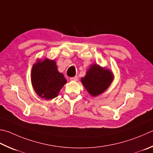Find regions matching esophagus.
I'll return each mask as SVG.
<instances>
[{"instance_id": "obj_1", "label": "esophagus", "mask_w": 153, "mask_h": 153, "mask_svg": "<svg viewBox=\"0 0 153 153\" xmlns=\"http://www.w3.org/2000/svg\"><path fill=\"white\" fill-rule=\"evenodd\" d=\"M70 80H71V81H77V76H75V77H71Z\"/></svg>"}]
</instances>
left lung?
<instances>
[{
  "mask_svg": "<svg viewBox=\"0 0 153 153\" xmlns=\"http://www.w3.org/2000/svg\"><path fill=\"white\" fill-rule=\"evenodd\" d=\"M113 79L112 72L94 64L90 67L81 81L91 96H96L103 93Z\"/></svg>",
  "mask_w": 153,
  "mask_h": 153,
  "instance_id": "8db88e82",
  "label": "left lung"
}]
</instances>
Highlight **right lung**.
<instances>
[{"label":"right lung","mask_w":153,"mask_h":153,"mask_svg":"<svg viewBox=\"0 0 153 153\" xmlns=\"http://www.w3.org/2000/svg\"><path fill=\"white\" fill-rule=\"evenodd\" d=\"M33 88L39 96L46 100L57 97L61 89L67 83L63 74L57 71L53 60H39L33 65L31 71Z\"/></svg>","instance_id":"obj_1"}]
</instances>
